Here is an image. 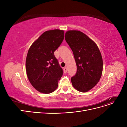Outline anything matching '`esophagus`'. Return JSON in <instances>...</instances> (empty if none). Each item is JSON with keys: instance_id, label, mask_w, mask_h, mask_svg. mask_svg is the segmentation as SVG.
<instances>
[{"instance_id": "1", "label": "esophagus", "mask_w": 127, "mask_h": 127, "mask_svg": "<svg viewBox=\"0 0 127 127\" xmlns=\"http://www.w3.org/2000/svg\"><path fill=\"white\" fill-rule=\"evenodd\" d=\"M67 70H68V69H67V68L66 67H64V73H66L67 72Z\"/></svg>"}]
</instances>
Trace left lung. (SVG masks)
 I'll return each mask as SVG.
<instances>
[{
	"mask_svg": "<svg viewBox=\"0 0 127 127\" xmlns=\"http://www.w3.org/2000/svg\"><path fill=\"white\" fill-rule=\"evenodd\" d=\"M64 37L77 67L76 74L71 78L72 85L76 90L87 92L101 77L103 64L101 52L95 42L79 31H68Z\"/></svg>",
	"mask_w": 127,
	"mask_h": 127,
	"instance_id": "1",
	"label": "left lung"
}]
</instances>
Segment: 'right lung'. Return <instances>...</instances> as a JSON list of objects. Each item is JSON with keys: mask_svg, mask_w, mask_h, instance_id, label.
Masks as SVG:
<instances>
[{"mask_svg": "<svg viewBox=\"0 0 127 127\" xmlns=\"http://www.w3.org/2000/svg\"><path fill=\"white\" fill-rule=\"evenodd\" d=\"M64 39V31L44 32L31 45L26 59V71L30 83L38 92L49 94L58 86L63 74L54 52Z\"/></svg>", "mask_w": 127, "mask_h": 127, "instance_id": "obj_1", "label": "right lung"}]
</instances>
